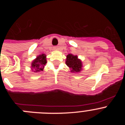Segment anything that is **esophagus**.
Returning a JSON list of instances; mask_svg holds the SVG:
<instances>
[{"label":"esophagus","instance_id":"esophagus-1","mask_svg":"<svg viewBox=\"0 0 125 125\" xmlns=\"http://www.w3.org/2000/svg\"><path fill=\"white\" fill-rule=\"evenodd\" d=\"M54 49H55V50H58V49H59V48H58L57 47H55Z\"/></svg>","mask_w":125,"mask_h":125}]
</instances>
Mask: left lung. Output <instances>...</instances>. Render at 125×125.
<instances>
[{
  "label": "left lung",
  "mask_w": 125,
  "mask_h": 125,
  "mask_svg": "<svg viewBox=\"0 0 125 125\" xmlns=\"http://www.w3.org/2000/svg\"><path fill=\"white\" fill-rule=\"evenodd\" d=\"M66 64L70 68L71 72L78 73L83 69V62L78 56L69 54L66 56Z\"/></svg>",
  "instance_id": "left-lung-1"
}]
</instances>
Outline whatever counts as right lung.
<instances>
[{
  "instance_id": "1",
  "label": "right lung",
  "mask_w": 125,
  "mask_h": 125,
  "mask_svg": "<svg viewBox=\"0 0 125 125\" xmlns=\"http://www.w3.org/2000/svg\"><path fill=\"white\" fill-rule=\"evenodd\" d=\"M47 63L46 55L41 54L36 57V59L32 61L31 63V70L34 73L40 72L44 70V65Z\"/></svg>"
}]
</instances>
